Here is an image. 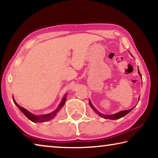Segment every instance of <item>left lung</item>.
I'll use <instances>...</instances> for the list:
<instances>
[{
    "label": "left lung",
    "instance_id": "1",
    "mask_svg": "<svg viewBox=\"0 0 158 158\" xmlns=\"http://www.w3.org/2000/svg\"><path fill=\"white\" fill-rule=\"evenodd\" d=\"M138 73L139 74L140 76L141 77V74L139 73V69H138ZM89 105L90 106V107H91L93 109V111H94L98 115H99V116H100V117H102V118H105V119H111V120H116V119L121 118L125 116V115H127L128 113H130V112L133 109V108H132V109H128V110L121 111H120V112H118V113H116V114H112V115H105V114H101L100 111H98L97 109H96L94 107V106H93L91 102H90V100H89Z\"/></svg>",
    "mask_w": 158,
    "mask_h": 158
}]
</instances>
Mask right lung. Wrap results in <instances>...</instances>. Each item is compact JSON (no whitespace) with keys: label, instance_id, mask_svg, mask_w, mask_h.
Wrapping results in <instances>:
<instances>
[{"label":"right lung","instance_id":"right-lung-1","mask_svg":"<svg viewBox=\"0 0 158 158\" xmlns=\"http://www.w3.org/2000/svg\"><path fill=\"white\" fill-rule=\"evenodd\" d=\"M66 96H67V95H64V97L62 99V101L60 102V103L59 104V105H58V108L56 109V110L52 112V113L48 114L46 115H42V116H35V115L31 114V112H29L28 110H26V109L21 107V106L19 105L16 102L15 100H14V98H12V99H13V101H14V103L15 104V105L18 106V108L20 109L21 111L22 112V113L24 114L25 116L27 117L29 120H30V121H31L32 122H34V123H42V122L50 121V120H52V118H53L56 116V114L58 113V111L63 107L64 105H65V102L66 100Z\"/></svg>","mask_w":158,"mask_h":158}]
</instances>
